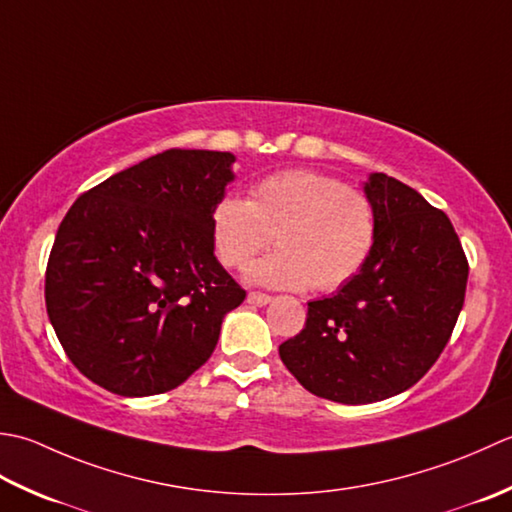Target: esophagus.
Segmentation results:
<instances>
[{"mask_svg":"<svg viewBox=\"0 0 512 512\" xmlns=\"http://www.w3.org/2000/svg\"><path fill=\"white\" fill-rule=\"evenodd\" d=\"M247 302H249V305H254V307H265L267 302H271V296L263 294V291H249Z\"/></svg>","mask_w":512,"mask_h":512,"instance_id":"obj_1","label":"esophagus"}]
</instances>
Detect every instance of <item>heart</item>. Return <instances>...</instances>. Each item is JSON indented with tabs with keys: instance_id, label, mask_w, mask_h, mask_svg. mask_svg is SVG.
Returning <instances> with one entry per match:
<instances>
[{
	"instance_id": "obj_1",
	"label": "heart",
	"mask_w": 512,
	"mask_h": 512,
	"mask_svg": "<svg viewBox=\"0 0 512 512\" xmlns=\"http://www.w3.org/2000/svg\"><path fill=\"white\" fill-rule=\"evenodd\" d=\"M212 238L223 265L241 269L276 241L278 252L247 271L252 283L333 291L373 254L378 214L371 198L333 176L287 170L258 181L249 198L212 207Z\"/></svg>"
}]
</instances>
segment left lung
Returning <instances> with one entry per match:
<instances>
[{
  "instance_id": "8db88e82",
  "label": "left lung",
  "mask_w": 512,
  "mask_h": 512,
  "mask_svg": "<svg viewBox=\"0 0 512 512\" xmlns=\"http://www.w3.org/2000/svg\"><path fill=\"white\" fill-rule=\"evenodd\" d=\"M378 214L367 265L278 347L318 398L369 404L398 395L440 358L460 316L468 260L448 216L387 174L364 185Z\"/></svg>"
}]
</instances>
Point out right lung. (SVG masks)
<instances>
[{"instance_id":"add662e5","label":"right lung","mask_w":512,"mask_h":512,"mask_svg":"<svg viewBox=\"0 0 512 512\" xmlns=\"http://www.w3.org/2000/svg\"><path fill=\"white\" fill-rule=\"evenodd\" d=\"M234 154L172 148L83 192L46 267L70 362L125 398L176 389L210 360L245 289L214 256L212 207Z\"/></svg>"}]
</instances>
